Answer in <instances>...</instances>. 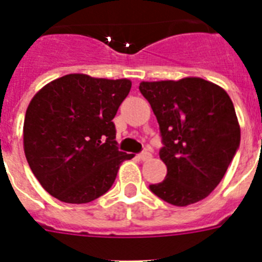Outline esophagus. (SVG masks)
<instances>
[{
  "mask_svg": "<svg viewBox=\"0 0 262 262\" xmlns=\"http://www.w3.org/2000/svg\"><path fill=\"white\" fill-rule=\"evenodd\" d=\"M152 157V155L149 154V152L144 151L142 152V154H139L138 156H136V159L139 160V161H147V160H149Z\"/></svg>",
  "mask_w": 262,
  "mask_h": 262,
  "instance_id": "obj_1",
  "label": "esophagus"
}]
</instances>
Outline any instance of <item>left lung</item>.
Masks as SVG:
<instances>
[{"label": "left lung", "instance_id": "8db88e82", "mask_svg": "<svg viewBox=\"0 0 262 262\" xmlns=\"http://www.w3.org/2000/svg\"><path fill=\"white\" fill-rule=\"evenodd\" d=\"M140 93L159 122L165 180L149 185L159 198L184 207L209 196L222 181L240 144V126L230 96L201 77L142 81Z\"/></svg>", "mask_w": 262, "mask_h": 262}]
</instances>
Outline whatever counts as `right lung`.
<instances>
[{"instance_id":"add662e5","label":"right lung","mask_w":262,"mask_h":262,"mask_svg":"<svg viewBox=\"0 0 262 262\" xmlns=\"http://www.w3.org/2000/svg\"><path fill=\"white\" fill-rule=\"evenodd\" d=\"M129 89L128 78L71 73L32 97L23 123V149L51 195L80 205L97 200L114 184L122 163L134 157L118 151L113 123Z\"/></svg>"}]
</instances>
